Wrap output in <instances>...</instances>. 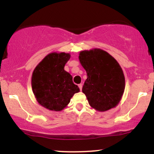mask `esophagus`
I'll return each instance as SVG.
<instances>
[{
  "instance_id": "esophagus-1",
  "label": "esophagus",
  "mask_w": 154,
  "mask_h": 154,
  "mask_svg": "<svg viewBox=\"0 0 154 154\" xmlns=\"http://www.w3.org/2000/svg\"><path fill=\"white\" fill-rule=\"evenodd\" d=\"M78 86H79V90H80V91H82V84H79Z\"/></svg>"
}]
</instances>
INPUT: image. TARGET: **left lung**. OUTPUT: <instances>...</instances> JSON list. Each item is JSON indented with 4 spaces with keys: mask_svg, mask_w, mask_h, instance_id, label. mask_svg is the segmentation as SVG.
<instances>
[{
    "mask_svg": "<svg viewBox=\"0 0 154 154\" xmlns=\"http://www.w3.org/2000/svg\"><path fill=\"white\" fill-rule=\"evenodd\" d=\"M79 60L87 72L82 93L90 106L98 111L116 107L125 88V75L117 61L100 48L81 51Z\"/></svg>",
    "mask_w": 154,
    "mask_h": 154,
    "instance_id": "1",
    "label": "left lung"
}]
</instances>
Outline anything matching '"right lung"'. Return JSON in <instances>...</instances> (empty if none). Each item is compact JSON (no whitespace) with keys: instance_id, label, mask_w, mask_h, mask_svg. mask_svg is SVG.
Masks as SVG:
<instances>
[{"instance_id":"obj_1","label":"right lung","mask_w":154,"mask_h":154,"mask_svg":"<svg viewBox=\"0 0 154 154\" xmlns=\"http://www.w3.org/2000/svg\"><path fill=\"white\" fill-rule=\"evenodd\" d=\"M71 57L68 53L48 54L35 67L32 75V88L39 104L48 110L60 111L69 103L75 93L79 92L72 77L64 70Z\"/></svg>"}]
</instances>
